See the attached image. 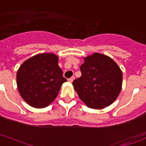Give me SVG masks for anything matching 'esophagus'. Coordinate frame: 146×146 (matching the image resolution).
<instances>
[{
	"instance_id": "1",
	"label": "esophagus",
	"mask_w": 146,
	"mask_h": 146,
	"mask_svg": "<svg viewBox=\"0 0 146 146\" xmlns=\"http://www.w3.org/2000/svg\"><path fill=\"white\" fill-rule=\"evenodd\" d=\"M74 77H72V78H70L68 79V81H69L70 83H72L73 81H74Z\"/></svg>"
}]
</instances>
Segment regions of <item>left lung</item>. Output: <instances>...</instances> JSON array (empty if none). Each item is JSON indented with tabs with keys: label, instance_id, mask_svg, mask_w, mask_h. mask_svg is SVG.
Wrapping results in <instances>:
<instances>
[{
	"label": "left lung",
	"instance_id": "obj_1",
	"mask_svg": "<svg viewBox=\"0 0 146 146\" xmlns=\"http://www.w3.org/2000/svg\"><path fill=\"white\" fill-rule=\"evenodd\" d=\"M81 76L73 81L78 95L90 108L103 109L115 101L122 88L123 73L111 58L100 53L84 58Z\"/></svg>",
	"mask_w": 146,
	"mask_h": 146
}]
</instances>
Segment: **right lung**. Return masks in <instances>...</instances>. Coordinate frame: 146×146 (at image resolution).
Listing matches in <instances>:
<instances>
[{
	"mask_svg": "<svg viewBox=\"0 0 146 146\" xmlns=\"http://www.w3.org/2000/svg\"><path fill=\"white\" fill-rule=\"evenodd\" d=\"M58 57L53 53L33 56L20 65L17 84L20 96L35 108H44L55 100L61 86L67 80L58 65Z\"/></svg>",
	"mask_w": 146,
	"mask_h": 146,
	"instance_id": "obj_1",
	"label": "right lung"
}]
</instances>
